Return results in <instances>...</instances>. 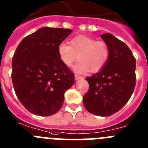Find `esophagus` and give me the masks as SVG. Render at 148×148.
<instances>
[{
	"label": "esophagus",
	"mask_w": 148,
	"mask_h": 148,
	"mask_svg": "<svg viewBox=\"0 0 148 148\" xmlns=\"http://www.w3.org/2000/svg\"><path fill=\"white\" fill-rule=\"evenodd\" d=\"M82 78H83V77L82 76H81V75H77V74H75V79L76 80H79V79H82Z\"/></svg>",
	"instance_id": "obj_1"
}]
</instances>
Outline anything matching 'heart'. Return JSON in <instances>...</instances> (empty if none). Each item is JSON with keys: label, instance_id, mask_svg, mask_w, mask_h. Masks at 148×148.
Here are the masks:
<instances>
[{"label": "heart", "instance_id": "1", "mask_svg": "<svg viewBox=\"0 0 148 148\" xmlns=\"http://www.w3.org/2000/svg\"><path fill=\"white\" fill-rule=\"evenodd\" d=\"M70 45L61 43L58 46V54L61 61L67 67H70L78 59L80 62L74 66L76 73H85L89 71L98 72L108 62L109 47L103 41L86 35H78L69 42Z\"/></svg>", "mask_w": 148, "mask_h": 148}]
</instances>
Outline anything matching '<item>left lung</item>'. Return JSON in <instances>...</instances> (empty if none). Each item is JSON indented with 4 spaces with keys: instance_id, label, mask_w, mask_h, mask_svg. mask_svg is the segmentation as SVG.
Here are the masks:
<instances>
[{
    "instance_id": "1",
    "label": "left lung",
    "mask_w": 148,
    "mask_h": 148,
    "mask_svg": "<svg viewBox=\"0 0 148 148\" xmlns=\"http://www.w3.org/2000/svg\"><path fill=\"white\" fill-rule=\"evenodd\" d=\"M109 47V57L97 73L86 78L89 85L83 103L86 110L101 116L120 111L136 85V59L129 47L110 33L101 36Z\"/></svg>"
}]
</instances>
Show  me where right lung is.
<instances>
[{
	"label": "right lung",
	"instance_id": "add662e5",
	"mask_svg": "<svg viewBox=\"0 0 148 148\" xmlns=\"http://www.w3.org/2000/svg\"><path fill=\"white\" fill-rule=\"evenodd\" d=\"M71 29L44 27L20 42L12 62L17 98L28 112L50 116L59 112L64 92L75 83L74 73L61 61L58 46Z\"/></svg>",
	"mask_w": 148,
	"mask_h": 148
}]
</instances>
